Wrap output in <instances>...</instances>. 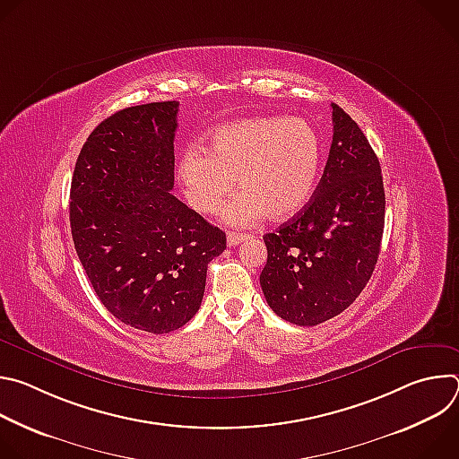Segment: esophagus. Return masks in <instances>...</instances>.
Returning <instances> with one entry per match:
<instances>
[{"label": "esophagus", "instance_id": "34e87169", "mask_svg": "<svg viewBox=\"0 0 459 459\" xmlns=\"http://www.w3.org/2000/svg\"><path fill=\"white\" fill-rule=\"evenodd\" d=\"M248 236H245V234H239V232H227V245L229 247H236V245H239L241 241H245Z\"/></svg>", "mask_w": 459, "mask_h": 459}]
</instances>
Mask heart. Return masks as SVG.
Masks as SVG:
<instances>
[{"instance_id":"obj_1","label":"heart","mask_w":459,"mask_h":459,"mask_svg":"<svg viewBox=\"0 0 459 459\" xmlns=\"http://www.w3.org/2000/svg\"><path fill=\"white\" fill-rule=\"evenodd\" d=\"M323 145L305 119L261 116L225 123L205 136L204 149L188 147L176 169L185 200L212 214L238 183L221 220L247 227L264 216L281 221L299 214L317 188Z\"/></svg>"}]
</instances>
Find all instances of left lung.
Segmentation results:
<instances>
[{
	"label": "left lung",
	"instance_id": "8db88e82",
	"mask_svg": "<svg viewBox=\"0 0 459 459\" xmlns=\"http://www.w3.org/2000/svg\"><path fill=\"white\" fill-rule=\"evenodd\" d=\"M333 125L329 160L312 200L264 236L261 290L280 317L299 326L342 314L368 283L381 248L385 190L377 156L334 103Z\"/></svg>",
	"mask_w": 459,
	"mask_h": 459
}]
</instances>
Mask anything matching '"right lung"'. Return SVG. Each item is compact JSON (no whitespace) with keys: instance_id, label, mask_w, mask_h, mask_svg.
Wrapping results in <instances>:
<instances>
[{"instance_id":"right-lung-1","label":"right lung","mask_w":459,"mask_h":459,"mask_svg":"<svg viewBox=\"0 0 459 459\" xmlns=\"http://www.w3.org/2000/svg\"><path fill=\"white\" fill-rule=\"evenodd\" d=\"M178 101L128 107L87 138L71 185V230L105 308L167 334L200 310L225 232L170 194Z\"/></svg>"}]
</instances>
